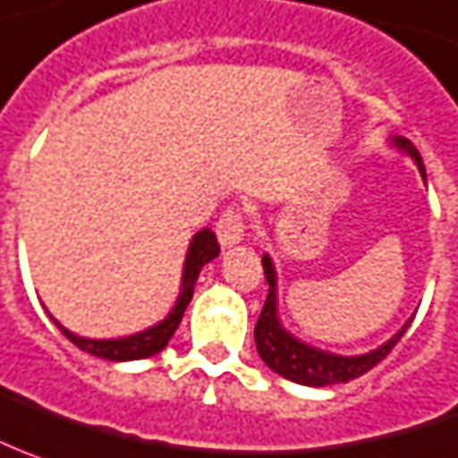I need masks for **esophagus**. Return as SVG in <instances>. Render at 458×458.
Returning <instances> with one entry per match:
<instances>
[{"instance_id":"obj_1","label":"esophagus","mask_w":458,"mask_h":458,"mask_svg":"<svg viewBox=\"0 0 458 458\" xmlns=\"http://www.w3.org/2000/svg\"><path fill=\"white\" fill-rule=\"evenodd\" d=\"M217 233V241L223 248H233V245H238L242 241V235H245V223H242V217L238 210H225L220 220H217L216 225Z\"/></svg>"}]
</instances>
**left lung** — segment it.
<instances>
[{
  "label": "left lung",
  "instance_id": "1",
  "mask_svg": "<svg viewBox=\"0 0 458 458\" xmlns=\"http://www.w3.org/2000/svg\"><path fill=\"white\" fill-rule=\"evenodd\" d=\"M391 148H396L403 155H409L421 177L424 173V160L419 150L411 142L399 135H391ZM263 270H266V281H268V298L266 306L260 310V318L255 323V346H258V356L268 366L270 371H276L283 378L293 381L301 386H334V384H348L351 378H359L366 371H371L376 363L391 353V348L401 341V335L406 334V328L411 326V318L401 326L399 334H394L386 344L373 348L369 353H359V356H341V353H331V351H320L316 346H308L306 341L295 338L285 326L281 323V313H278V273L273 266V258L263 253Z\"/></svg>",
  "mask_w": 458,
  "mask_h": 458
}]
</instances>
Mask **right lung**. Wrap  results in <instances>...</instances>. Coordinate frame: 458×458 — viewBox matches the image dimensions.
<instances>
[{
  "label": "right lung",
  "mask_w": 458,
  "mask_h": 458,
  "mask_svg": "<svg viewBox=\"0 0 458 458\" xmlns=\"http://www.w3.org/2000/svg\"><path fill=\"white\" fill-rule=\"evenodd\" d=\"M217 253H220V245H217L216 233L210 228L198 230L190 241L188 255H185V266H182V281H180V293H177L175 306L170 308V313L165 316L160 323H155L150 328L140 331V334L123 335V338H85V335H77L72 331H67L57 318L55 326H57L62 334L67 335L72 341L74 346L80 351H87L92 356L105 360H138L148 359V356H155L160 353L167 341L173 338V334L177 331L180 320H182V313L188 308L190 298H192V291H195V281L200 276L203 266H208L210 260H216Z\"/></svg>",
  "instance_id": "add662e5"
}]
</instances>
